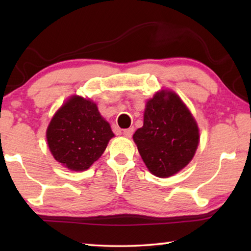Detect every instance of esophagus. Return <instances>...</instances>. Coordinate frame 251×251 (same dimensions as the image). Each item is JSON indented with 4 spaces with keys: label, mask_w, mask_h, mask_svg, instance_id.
Segmentation results:
<instances>
[{
    "label": "esophagus",
    "mask_w": 251,
    "mask_h": 251,
    "mask_svg": "<svg viewBox=\"0 0 251 251\" xmlns=\"http://www.w3.org/2000/svg\"><path fill=\"white\" fill-rule=\"evenodd\" d=\"M134 133V127H130V128H127L123 130V135L125 136V137H131V135Z\"/></svg>",
    "instance_id": "34e87169"
}]
</instances>
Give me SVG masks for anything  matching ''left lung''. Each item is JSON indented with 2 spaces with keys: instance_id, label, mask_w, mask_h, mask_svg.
<instances>
[{
  "instance_id": "left-lung-1",
  "label": "left lung",
  "mask_w": 251,
  "mask_h": 251,
  "mask_svg": "<svg viewBox=\"0 0 251 251\" xmlns=\"http://www.w3.org/2000/svg\"><path fill=\"white\" fill-rule=\"evenodd\" d=\"M133 139L152 175L167 178L189 164L199 143L190 110L175 92L161 90L147 100L144 125Z\"/></svg>"
}]
</instances>
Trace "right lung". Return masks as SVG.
<instances>
[{"mask_svg": "<svg viewBox=\"0 0 251 251\" xmlns=\"http://www.w3.org/2000/svg\"><path fill=\"white\" fill-rule=\"evenodd\" d=\"M114 133L97 105L77 95L62 105L46 130L55 160L74 172L90 168L103 155Z\"/></svg>", "mask_w": 251, "mask_h": 251, "instance_id": "1", "label": "right lung"}]
</instances>
